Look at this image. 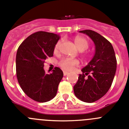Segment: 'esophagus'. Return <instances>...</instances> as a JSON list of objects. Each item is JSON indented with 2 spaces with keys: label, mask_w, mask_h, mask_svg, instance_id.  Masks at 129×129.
I'll use <instances>...</instances> for the list:
<instances>
[{
  "label": "esophagus",
  "mask_w": 129,
  "mask_h": 129,
  "mask_svg": "<svg viewBox=\"0 0 129 129\" xmlns=\"http://www.w3.org/2000/svg\"><path fill=\"white\" fill-rule=\"evenodd\" d=\"M68 74H69V73H68V72L63 71V75H64V76H66V75H67Z\"/></svg>",
  "instance_id": "1"
}]
</instances>
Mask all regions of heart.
Segmentation results:
<instances>
[{"label":"heart","instance_id":"1","mask_svg":"<svg viewBox=\"0 0 129 129\" xmlns=\"http://www.w3.org/2000/svg\"><path fill=\"white\" fill-rule=\"evenodd\" d=\"M75 46L80 51H84L89 47V42L86 39L82 37H76L74 40ZM61 42L58 41L56 44L54 48V53L58 51ZM78 64V62L76 60L71 58H63L59 62V65L62 69L66 71H71L74 68L75 66Z\"/></svg>","mask_w":129,"mask_h":129}]
</instances>
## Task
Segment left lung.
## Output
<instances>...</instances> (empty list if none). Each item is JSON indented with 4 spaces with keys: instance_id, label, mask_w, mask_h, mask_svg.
<instances>
[{
    "instance_id": "obj_1",
    "label": "left lung",
    "mask_w": 129,
    "mask_h": 129,
    "mask_svg": "<svg viewBox=\"0 0 129 129\" xmlns=\"http://www.w3.org/2000/svg\"><path fill=\"white\" fill-rule=\"evenodd\" d=\"M79 32L92 39L95 53L90 62L82 69L83 74L79 75L73 89L79 100L92 103L100 99L109 90L116 71V58L111 42L99 33L89 29Z\"/></svg>"
}]
</instances>
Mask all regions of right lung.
Returning <instances> with one entry per match:
<instances>
[{"label": "right lung", "mask_w": 129, "mask_h": 129, "mask_svg": "<svg viewBox=\"0 0 129 129\" xmlns=\"http://www.w3.org/2000/svg\"><path fill=\"white\" fill-rule=\"evenodd\" d=\"M60 37L38 31L29 36L18 47L16 56L18 82L25 94L33 100L46 102L54 98L63 78V72L55 67L47 74L44 69L46 58L53 56L54 46Z\"/></svg>", "instance_id": "add662e5"}]
</instances>
